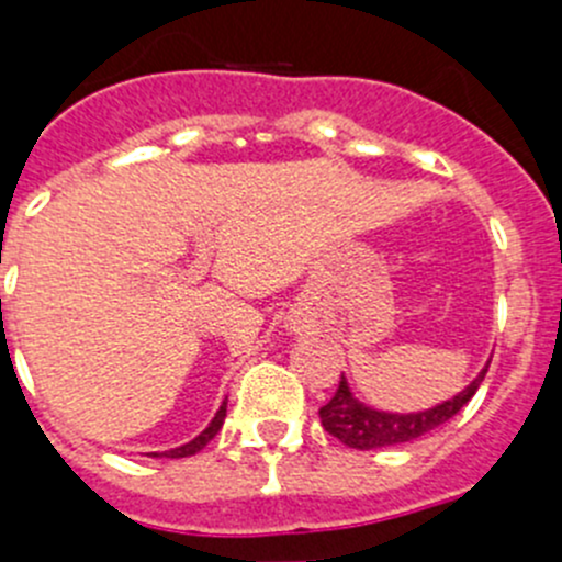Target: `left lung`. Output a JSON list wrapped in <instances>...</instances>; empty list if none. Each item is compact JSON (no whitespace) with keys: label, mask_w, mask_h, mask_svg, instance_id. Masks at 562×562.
<instances>
[{"label":"left lung","mask_w":562,"mask_h":562,"mask_svg":"<svg viewBox=\"0 0 562 562\" xmlns=\"http://www.w3.org/2000/svg\"><path fill=\"white\" fill-rule=\"evenodd\" d=\"M486 370L479 372V375L470 381V386H464L457 396L440 402V405L427 407V411L418 413H389L378 411V407L364 405L361 400H356L353 391H350L348 381H339L337 391H334L331 400L321 407V422L323 429L328 435H334L337 440H342L345 446L359 451L370 449H386V446H400L411 443V440L422 438V435L432 432L440 424H446L449 418H454L470 400L479 391L481 381H484Z\"/></svg>","instance_id":"8db88e82"}]
</instances>
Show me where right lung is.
I'll list each match as a JSON object with an SVG mask.
<instances>
[{
  "label": "right lung",
  "mask_w": 562,
  "mask_h": 562,
  "mask_svg": "<svg viewBox=\"0 0 562 562\" xmlns=\"http://www.w3.org/2000/svg\"><path fill=\"white\" fill-rule=\"evenodd\" d=\"M225 411H228V400H225L223 405H220V411L214 413L212 424H209V427L203 429V432L198 435V438H192L190 443H184V446H176V449H171V451H151L149 457H168V459H181V457H192V454H198V451H201L203 446H206L209 440H212L214 435L220 432V427H223V422H225Z\"/></svg>",
  "instance_id": "right-lung-1"
}]
</instances>
